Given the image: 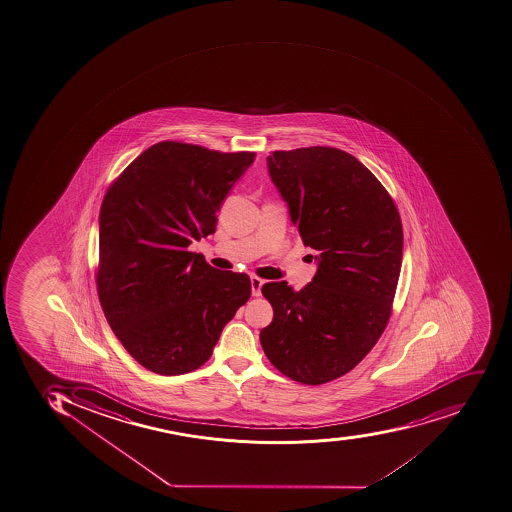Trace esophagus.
I'll list each match as a JSON object with an SVG mask.
<instances>
[{"label":"esophagus","instance_id":"esophagus-1","mask_svg":"<svg viewBox=\"0 0 512 512\" xmlns=\"http://www.w3.org/2000/svg\"><path fill=\"white\" fill-rule=\"evenodd\" d=\"M262 286L263 279L257 278V276L250 278V287H252V295H254V297H260V295H262Z\"/></svg>","mask_w":512,"mask_h":512}]
</instances>
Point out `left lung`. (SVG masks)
I'll return each instance as SVG.
<instances>
[{
	"mask_svg": "<svg viewBox=\"0 0 512 512\" xmlns=\"http://www.w3.org/2000/svg\"><path fill=\"white\" fill-rule=\"evenodd\" d=\"M266 163L303 244L317 250V271L298 292L286 281L262 287L274 314L260 343L286 377L322 385L353 370L388 325L402 265L401 215L346 151H273Z\"/></svg>",
	"mask_w": 512,
	"mask_h": 512,
	"instance_id": "obj_1",
	"label": "left lung"
}]
</instances>
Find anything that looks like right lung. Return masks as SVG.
<instances>
[{
  "label": "right lung",
  "mask_w": 512,
  "mask_h": 512,
  "mask_svg": "<svg viewBox=\"0 0 512 512\" xmlns=\"http://www.w3.org/2000/svg\"><path fill=\"white\" fill-rule=\"evenodd\" d=\"M254 159L250 151L155 143L103 198L100 305L121 345L150 372L199 369L249 300L247 274L215 270L188 246L214 233L223 199Z\"/></svg>",
  "instance_id": "obj_1"
}]
</instances>
